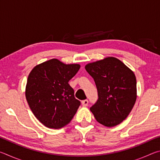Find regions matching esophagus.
<instances>
[{"label":"esophagus","mask_w":160,"mask_h":160,"mask_svg":"<svg viewBox=\"0 0 160 160\" xmlns=\"http://www.w3.org/2000/svg\"><path fill=\"white\" fill-rule=\"evenodd\" d=\"M88 104V99H85V100H82V105L83 107H87Z\"/></svg>","instance_id":"obj_1"}]
</instances>
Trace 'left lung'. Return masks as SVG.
I'll return each instance as SVG.
<instances>
[{"label": "left lung", "mask_w": 160, "mask_h": 160, "mask_svg": "<svg viewBox=\"0 0 160 160\" xmlns=\"http://www.w3.org/2000/svg\"><path fill=\"white\" fill-rule=\"evenodd\" d=\"M85 70L94 79L98 92V99L90 111L102 125H118L127 118L136 101L134 72L114 57L87 64Z\"/></svg>", "instance_id": "obj_1"}]
</instances>
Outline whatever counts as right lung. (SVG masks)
I'll return each instance as SVG.
<instances>
[{
    "instance_id": "right-lung-1",
    "label": "right lung",
    "mask_w": 160,
    "mask_h": 160,
    "mask_svg": "<svg viewBox=\"0 0 160 160\" xmlns=\"http://www.w3.org/2000/svg\"><path fill=\"white\" fill-rule=\"evenodd\" d=\"M79 64H65L53 58L35 66L27 82L25 96L32 113L43 125L60 128L70 122L80 102L68 84Z\"/></svg>"
}]
</instances>
